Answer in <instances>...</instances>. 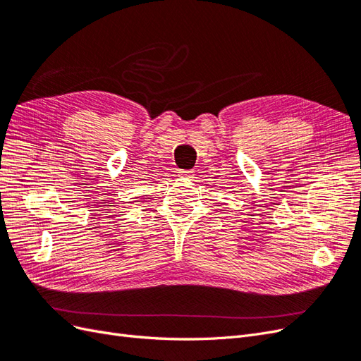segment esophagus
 Masks as SVG:
<instances>
[{
	"label": "esophagus",
	"instance_id": "34e87169",
	"mask_svg": "<svg viewBox=\"0 0 361 361\" xmlns=\"http://www.w3.org/2000/svg\"><path fill=\"white\" fill-rule=\"evenodd\" d=\"M192 173H194V171H191V170H180V171H179V176H180V178H191Z\"/></svg>",
	"mask_w": 361,
	"mask_h": 361
}]
</instances>
